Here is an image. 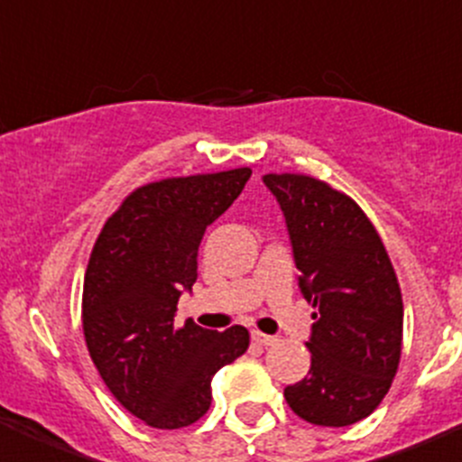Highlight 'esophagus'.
Instances as JSON below:
<instances>
[{
    "mask_svg": "<svg viewBox=\"0 0 462 462\" xmlns=\"http://www.w3.org/2000/svg\"><path fill=\"white\" fill-rule=\"evenodd\" d=\"M253 342L259 344V346H273V344L277 342V337H273V335H265V333H259V330H254V333H253Z\"/></svg>",
    "mask_w": 462,
    "mask_h": 462,
    "instance_id": "1",
    "label": "esophagus"
}]
</instances>
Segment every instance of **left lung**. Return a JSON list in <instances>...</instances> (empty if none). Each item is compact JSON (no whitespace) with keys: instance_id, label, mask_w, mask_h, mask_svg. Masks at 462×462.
<instances>
[{"instance_id":"1","label":"left lung","mask_w":462,"mask_h":462,"mask_svg":"<svg viewBox=\"0 0 462 462\" xmlns=\"http://www.w3.org/2000/svg\"><path fill=\"white\" fill-rule=\"evenodd\" d=\"M286 218L300 288L313 304L310 371L283 389L306 422L348 427L371 416L402 353V295L380 235L362 208L324 180L265 174Z\"/></svg>"}]
</instances>
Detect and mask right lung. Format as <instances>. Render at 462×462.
I'll list each match as a JSON object with an SVG mask.
<instances>
[{"instance_id": "right-lung-1", "label": "right lung", "mask_w": 462, "mask_h": 462, "mask_svg": "<svg viewBox=\"0 0 462 462\" xmlns=\"http://www.w3.org/2000/svg\"><path fill=\"white\" fill-rule=\"evenodd\" d=\"M253 170L180 176L134 189L106 218L88 257L82 328L88 356L114 398L156 430L205 416L212 377L248 351L244 326L217 333L176 304L197 282L205 227L239 197Z\"/></svg>"}]
</instances>
